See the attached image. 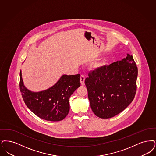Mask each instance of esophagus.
I'll return each mask as SVG.
<instances>
[{
    "label": "esophagus",
    "mask_w": 156,
    "mask_h": 156,
    "mask_svg": "<svg viewBox=\"0 0 156 156\" xmlns=\"http://www.w3.org/2000/svg\"><path fill=\"white\" fill-rule=\"evenodd\" d=\"M85 76L83 75H81L80 77V81H81V83L82 85H85Z\"/></svg>",
    "instance_id": "obj_1"
}]
</instances>
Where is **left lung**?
<instances>
[{
    "label": "left lung",
    "instance_id": "left-lung-1",
    "mask_svg": "<svg viewBox=\"0 0 156 156\" xmlns=\"http://www.w3.org/2000/svg\"><path fill=\"white\" fill-rule=\"evenodd\" d=\"M137 76V66L128 53L120 61L89 73L85 84L94 114L110 119L122 112L135 98Z\"/></svg>",
    "mask_w": 156,
    "mask_h": 156
}]
</instances>
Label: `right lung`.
I'll use <instances>...</instances> for the list:
<instances>
[{
  "label": "right lung",
  "instance_id": "add662e5",
  "mask_svg": "<svg viewBox=\"0 0 156 156\" xmlns=\"http://www.w3.org/2000/svg\"><path fill=\"white\" fill-rule=\"evenodd\" d=\"M20 89L26 106L38 117L50 121L62 120L69 110V99L81 85L80 74L63 75L55 85L39 92H32L24 85L21 71Z\"/></svg>",
  "mask_w": 156,
  "mask_h": 156
}]
</instances>
